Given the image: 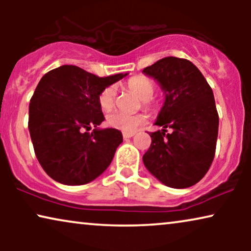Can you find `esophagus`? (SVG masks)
Listing matches in <instances>:
<instances>
[{
  "label": "esophagus",
  "mask_w": 251,
  "mask_h": 251,
  "mask_svg": "<svg viewBox=\"0 0 251 251\" xmlns=\"http://www.w3.org/2000/svg\"><path fill=\"white\" fill-rule=\"evenodd\" d=\"M133 135H135V132H123V138H125V139L131 138Z\"/></svg>",
  "instance_id": "34e87169"
}]
</instances>
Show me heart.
<instances>
[{"label":"heart","instance_id":"1","mask_svg":"<svg viewBox=\"0 0 251 251\" xmlns=\"http://www.w3.org/2000/svg\"><path fill=\"white\" fill-rule=\"evenodd\" d=\"M126 87L129 90L138 96L143 100L144 106L147 108H155L156 102L153 100V95L155 92V83L152 78L138 75L131 77L126 82ZM116 99V89L114 85H108L102 89L98 96V105L102 111H109L114 107ZM145 122V118L140 114H125L122 112H112L106 116V123L116 130H121L123 132H133Z\"/></svg>","mask_w":251,"mask_h":251}]
</instances>
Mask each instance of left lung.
<instances>
[{
  "label": "left lung",
  "instance_id": "1",
  "mask_svg": "<svg viewBox=\"0 0 251 251\" xmlns=\"http://www.w3.org/2000/svg\"><path fill=\"white\" fill-rule=\"evenodd\" d=\"M143 73L166 94L155 122L163 129L150 132L152 143L144 164L167 186H193L208 173L216 152L219 118L212 89L199 68L183 58H162ZM168 127L173 132L168 134Z\"/></svg>",
  "mask_w": 251,
  "mask_h": 251
}]
</instances>
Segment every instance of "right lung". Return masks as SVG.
I'll use <instances>...</instances> for the list:
<instances>
[{
    "label": "right lung",
    "mask_w": 251,
    "mask_h": 251,
    "mask_svg": "<svg viewBox=\"0 0 251 251\" xmlns=\"http://www.w3.org/2000/svg\"><path fill=\"white\" fill-rule=\"evenodd\" d=\"M126 75L99 77L64 65L41 78L30 98L28 129L37 160L53 180L83 185L111 164L123 138L116 129L97 128L105 120L98 96Z\"/></svg>",
    "instance_id": "add662e5"
}]
</instances>
